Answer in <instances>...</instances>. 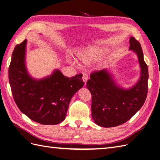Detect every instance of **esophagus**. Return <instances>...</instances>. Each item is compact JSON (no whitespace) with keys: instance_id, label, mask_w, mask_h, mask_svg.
Returning a JSON list of instances; mask_svg holds the SVG:
<instances>
[{"instance_id":"34e87169","label":"esophagus","mask_w":160,"mask_h":160,"mask_svg":"<svg viewBox=\"0 0 160 160\" xmlns=\"http://www.w3.org/2000/svg\"><path fill=\"white\" fill-rule=\"evenodd\" d=\"M88 79V74L86 72H83V76H82V80H83L85 84H86V82H87Z\"/></svg>"}]
</instances>
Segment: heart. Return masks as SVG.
Wrapping results in <instances>:
<instances>
[{
    "instance_id": "obj_1",
    "label": "heart",
    "mask_w": 160,
    "mask_h": 160,
    "mask_svg": "<svg viewBox=\"0 0 160 160\" xmlns=\"http://www.w3.org/2000/svg\"><path fill=\"white\" fill-rule=\"evenodd\" d=\"M105 54L106 51L104 49L92 47L82 51L79 54V59L82 63L90 64L100 60L105 55ZM72 64H74L75 66L78 65V63L75 60L72 61Z\"/></svg>"
}]
</instances>
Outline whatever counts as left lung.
Wrapping results in <instances>:
<instances>
[{
	"instance_id": "obj_1",
	"label": "left lung",
	"mask_w": 160,
	"mask_h": 160,
	"mask_svg": "<svg viewBox=\"0 0 160 160\" xmlns=\"http://www.w3.org/2000/svg\"><path fill=\"white\" fill-rule=\"evenodd\" d=\"M130 48L138 56L141 68L140 79L128 89L116 84L107 69L94 72L86 87L92 94V116L101 127H115L126 122L140 109L148 90V68L140 42L130 38Z\"/></svg>"
}]
</instances>
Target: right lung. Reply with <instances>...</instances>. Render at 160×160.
Wrapping results in <instances>:
<instances>
[{
	"instance_id": "add662e5",
	"label": "right lung",
	"mask_w": 160,
	"mask_h": 160,
	"mask_svg": "<svg viewBox=\"0 0 160 160\" xmlns=\"http://www.w3.org/2000/svg\"><path fill=\"white\" fill-rule=\"evenodd\" d=\"M27 40L13 50L8 69L12 94L18 108L32 120L44 125H55L64 120L71 98L83 87L82 74L64 76L56 69L42 79H34L26 67Z\"/></svg>"
}]
</instances>
